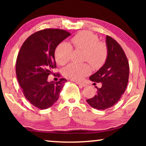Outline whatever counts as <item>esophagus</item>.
Returning a JSON list of instances; mask_svg holds the SVG:
<instances>
[{"label": "esophagus", "instance_id": "34e87169", "mask_svg": "<svg viewBox=\"0 0 146 146\" xmlns=\"http://www.w3.org/2000/svg\"><path fill=\"white\" fill-rule=\"evenodd\" d=\"M77 84H78V85H80V86H83V87H85V86H86V84H85V83H84V82H76Z\"/></svg>", "mask_w": 146, "mask_h": 146}]
</instances>
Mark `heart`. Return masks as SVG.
I'll return each mask as SVG.
<instances>
[{"mask_svg":"<svg viewBox=\"0 0 146 146\" xmlns=\"http://www.w3.org/2000/svg\"><path fill=\"white\" fill-rule=\"evenodd\" d=\"M74 46L85 52L84 61H88L94 69H99L104 64L108 56V48L103 42L99 41L96 35L90 31H82L71 39ZM72 47L66 42H62L55 50V58L60 65L66 64L71 58ZM91 73L88 64H70L63 69V74L68 78L76 81L82 80Z\"/></svg>","mask_w":146,"mask_h":146,"instance_id":"heart-1","label":"heart"}]
</instances>
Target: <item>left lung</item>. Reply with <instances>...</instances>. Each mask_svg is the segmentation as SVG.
<instances>
[{
  "mask_svg": "<svg viewBox=\"0 0 146 146\" xmlns=\"http://www.w3.org/2000/svg\"><path fill=\"white\" fill-rule=\"evenodd\" d=\"M108 56L102 67L90 77L95 82H101L94 96L87 100L94 108L104 110L115 104L126 89L129 79V63L121 46L110 36H106Z\"/></svg>",
  "mask_w": 146,
  "mask_h": 146,
  "instance_id": "8db88e82",
  "label": "left lung"
}]
</instances>
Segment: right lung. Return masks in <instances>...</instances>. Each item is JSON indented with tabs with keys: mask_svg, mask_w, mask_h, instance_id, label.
<instances>
[{
	"mask_svg": "<svg viewBox=\"0 0 146 146\" xmlns=\"http://www.w3.org/2000/svg\"><path fill=\"white\" fill-rule=\"evenodd\" d=\"M69 36L70 33L64 30H41L30 36L20 49L16 63L18 81L26 98L37 108L51 107L67 81L60 78L49 82L48 78L56 68V48Z\"/></svg>",
	"mask_w": 146,
	"mask_h": 146,
	"instance_id": "right-lung-1",
	"label": "right lung"
}]
</instances>
